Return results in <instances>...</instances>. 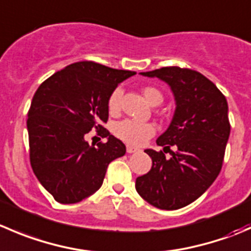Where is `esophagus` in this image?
Returning <instances> with one entry per match:
<instances>
[{"instance_id": "esophagus-1", "label": "esophagus", "mask_w": 251, "mask_h": 251, "mask_svg": "<svg viewBox=\"0 0 251 251\" xmlns=\"http://www.w3.org/2000/svg\"><path fill=\"white\" fill-rule=\"evenodd\" d=\"M126 151H127V153H136V152H138L137 148L132 147V146H127V147H126Z\"/></svg>"}]
</instances>
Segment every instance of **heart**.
<instances>
[{
	"instance_id": "obj_1",
	"label": "heart",
	"mask_w": 251,
	"mask_h": 251,
	"mask_svg": "<svg viewBox=\"0 0 251 251\" xmlns=\"http://www.w3.org/2000/svg\"><path fill=\"white\" fill-rule=\"evenodd\" d=\"M143 97L151 105H159L163 101V96L154 87H146L142 91ZM123 89L116 88L111 92L108 99V109L110 113H116L120 108V99ZM114 133L124 142L132 146H141L154 135V126L150 123H141L135 120H123L114 127Z\"/></svg>"
}]
</instances>
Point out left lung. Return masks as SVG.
<instances>
[{"label":"left lung","instance_id":"1","mask_svg":"<svg viewBox=\"0 0 251 251\" xmlns=\"http://www.w3.org/2000/svg\"><path fill=\"white\" fill-rule=\"evenodd\" d=\"M169 84L175 99L169 127L157 145L169 148L172 157L146 150L152 168L136 179L143 200L160 210H177L200 198L218 176L230 133L226 97L200 72L180 67H162L141 72Z\"/></svg>","mask_w":251,"mask_h":251}]
</instances>
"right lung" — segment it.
Here are the masks:
<instances>
[{
    "instance_id": "1",
    "label": "right lung",
    "mask_w": 251,
    "mask_h": 251,
    "mask_svg": "<svg viewBox=\"0 0 251 251\" xmlns=\"http://www.w3.org/2000/svg\"><path fill=\"white\" fill-rule=\"evenodd\" d=\"M136 75L93 61L57 71L39 86L28 111L30 164L40 184L60 203H76L103 184L109 163L126 153L101 124L108 99L119 83ZM96 128L108 141L97 148L84 140Z\"/></svg>"
}]
</instances>
